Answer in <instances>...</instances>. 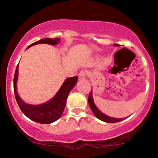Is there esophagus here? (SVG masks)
<instances>
[{
    "label": "esophagus",
    "mask_w": 158,
    "mask_h": 158,
    "mask_svg": "<svg viewBox=\"0 0 158 158\" xmlns=\"http://www.w3.org/2000/svg\"><path fill=\"white\" fill-rule=\"evenodd\" d=\"M85 78H86V72L85 70H81L79 73V79L81 80V79H85Z\"/></svg>",
    "instance_id": "34e87169"
}]
</instances>
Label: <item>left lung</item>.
<instances>
[{
	"mask_svg": "<svg viewBox=\"0 0 158 158\" xmlns=\"http://www.w3.org/2000/svg\"><path fill=\"white\" fill-rule=\"evenodd\" d=\"M114 45H115L116 47H119V44H115ZM88 103H89L90 109H91L92 111H93L94 115H95L98 119H100V120L104 121V122H106V123H112L119 122V121H122V120H123V119H124V118H120V119L114 118V117H108V116H107V115H106V114L102 113V112H101L100 110H99L97 108V106H95V104H94L93 97H92L91 91H90V93L89 94V97H88Z\"/></svg>",
	"mask_w": 158,
	"mask_h": 158,
	"instance_id": "obj_1",
	"label": "left lung"
}]
</instances>
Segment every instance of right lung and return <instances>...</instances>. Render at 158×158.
Wrapping results in <instances>:
<instances>
[{
  "label": "right lung",
  "instance_id": "add662e5",
  "mask_svg": "<svg viewBox=\"0 0 158 158\" xmlns=\"http://www.w3.org/2000/svg\"><path fill=\"white\" fill-rule=\"evenodd\" d=\"M59 41V39H44L32 43V44L29 45L27 48L38 44L55 45L58 44ZM18 74H19V64L16 68L15 76H14V93H15V97L18 105L23 114L32 120L42 123V124H50L60 118L64 111L68 94L77 84L78 77H74L67 79L55 97L50 99L49 102L44 104L39 105V106H34V105L25 103L21 100L18 94L17 90H16L17 89L16 83H17Z\"/></svg>",
  "mask_w": 158,
  "mask_h": 158
}]
</instances>
